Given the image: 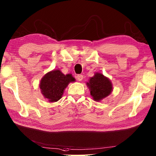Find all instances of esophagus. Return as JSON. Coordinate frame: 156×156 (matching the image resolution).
Returning a JSON list of instances; mask_svg holds the SVG:
<instances>
[{
	"label": "esophagus",
	"instance_id": "obj_1",
	"mask_svg": "<svg viewBox=\"0 0 156 156\" xmlns=\"http://www.w3.org/2000/svg\"><path fill=\"white\" fill-rule=\"evenodd\" d=\"M76 78H77V80L78 81H82V80L83 79V76L81 75V74H79L77 76H76Z\"/></svg>",
	"mask_w": 156,
	"mask_h": 156
}]
</instances>
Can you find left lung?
Listing matches in <instances>:
<instances>
[{"label": "left lung", "instance_id": "obj_1", "mask_svg": "<svg viewBox=\"0 0 156 156\" xmlns=\"http://www.w3.org/2000/svg\"><path fill=\"white\" fill-rule=\"evenodd\" d=\"M87 85L93 100L98 101L108 96L112 90L111 82L100 73H95L94 76L89 79V83H87Z\"/></svg>", "mask_w": 156, "mask_h": 156}]
</instances>
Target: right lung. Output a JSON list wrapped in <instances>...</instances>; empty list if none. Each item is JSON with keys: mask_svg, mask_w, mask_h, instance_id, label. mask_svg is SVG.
Returning a JSON list of instances; mask_svg holds the SVG:
<instances>
[{"mask_svg": "<svg viewBox=\"0 0 156 156\" xmlns=\"http://www.w3.org/2000/svg\"><path fill=\"white\" fill-rule=\"evenodd\" d=\"M75 78L72 74L65 75L59 69L48 72L41 78L39 84L41 92L45 98L50 102H55L60 100L64 90Z\"/></svg>", "mask_w": 156, "mask_h": 156, "instance_id": "obj_1", "label": "right lung"}]
</instances>
